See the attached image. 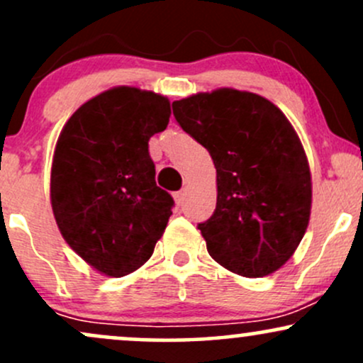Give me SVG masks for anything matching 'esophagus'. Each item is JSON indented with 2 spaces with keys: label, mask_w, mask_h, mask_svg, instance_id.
<instances>
[{
  "label": "esophagus",
  "mask_w": 363,
  "mask_h": 363,
  "mask_svg": "<svg viewBox=\"0 0 363 363\" xmlns=\"http://www.w3.org/2000/svg\"><path fill=\"white\" fill-rule=\"evenodd\" d=\"M174 199H176L177 206H182V203H184V199H186V189L177 191V193L174 194Z\"/></svg>",
  "instance_id": "1"
}]
</instances>
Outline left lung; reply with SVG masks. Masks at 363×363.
<instances>
[{"label":"left lung","mask_w":363,"mask_h":363,"mask_svg":"<svg viewBox=\"0 0 363 363\" xmlns=\"http://www.w3.org/2000/svg\"><path fill=\"white\" fill-rule=\"evenodd\" d=\"M174 118L210 152L216 208L198 228L228 272L259 278L280 269L311 218L312 182L297 133L274 104L218 89L172 102Z\"/></svg>","instance_id":"left-lung-1"}]
</instances>
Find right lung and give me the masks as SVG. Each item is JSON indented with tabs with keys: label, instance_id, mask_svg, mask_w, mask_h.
<instances>
[{
	"label": "right lung",
	"instance_id": "right-lung-1",
	"mask_svg": "<svg viewBox=\"0 0 363 363\" xmlns=\"http://www.w3.org/2000/svg\"><path fill=\"white\" fill-rule=\"evenodd\" d=\"M169 118L164 95L116 86L83 104L57 138L54 218L69 247L106 277L143 266L172 215L174 199L157 186L148 153Z\"/></svg>",
	"mask_w": 363,
	"mask_h": 363
}]
</instances>
